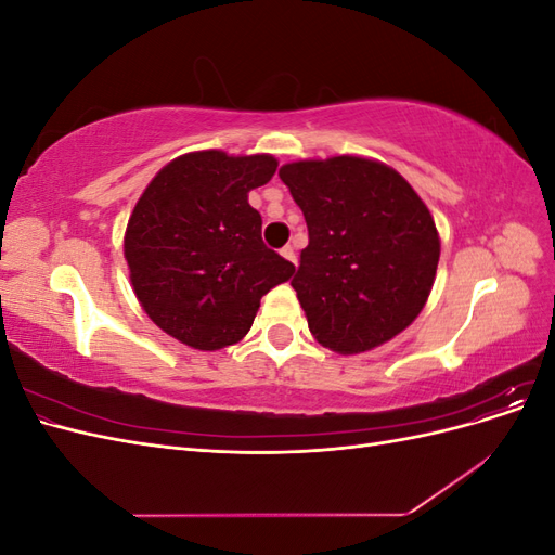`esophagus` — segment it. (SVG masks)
<instances>
[{
  "instance_id": "34e87169",
  "label": "esophagus",
  "mask_w": 555,
  "mask_h": 555,
  "mask_svg": "<svg viewBox=\"0 0 555 555\" xmlns=\"http://www.w3.org/2000/svg\"><path fill=\"white\" fill-rule=\"evenodd\" d=\"M280 255L287 259V261H292V263H296V251H294V247L292 245H284L282 249H280Z\"/></svg>"
}]
</instances>
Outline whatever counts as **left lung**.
<instances>
[{
    "label": "left lung",
    "mask_w": 555,
    "mask_h": 555,
    "mask_svg": "<svg viewBox=\"0 0 555 555\" xmlns=\"http://www.w3.org/2000/svg\"><path fill=\"white\" fill-rule=\"evenodd\" d=\"M280 178L308 224L292 287L314 338L359 354L405 331L440 261L438 229L410 182L349 155L284 164Z\"/></svg>",
    "instance_id": "left-lung-1"
}]
</instances>
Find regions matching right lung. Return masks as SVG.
<instances>
[{"instance_id":"1","label":"right lung","mask_w":555,"mask_h":555,"mask_svg":"<svg viewBox=\"0 0 555 555\" xmlns=\"http://www.w3.org/2000/svg\"><path fill=\"white\" fill-rule=\"evenodd\" d=\"M275 169L271 155L204 150L164 166L139 198L125 259L143 310L176 340L204 351L238 343L261 296L296 271L263 245L247 204Z\"/></svg>"}]
</instances>
